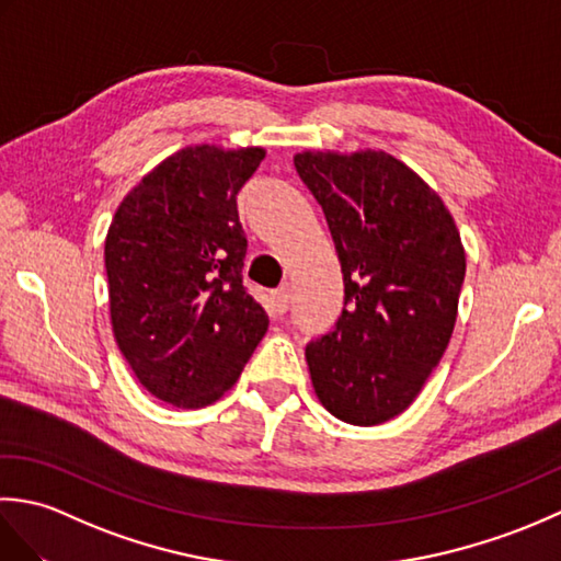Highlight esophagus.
I'll use <instances>...</instances> for the list:
<instances>
[{
    "label": "esophagus",
    "instance_id": "obj_1",
    "mask_svg": "<svg viewBox=\"0 0 561 561\" xmlns=\"http://www.w3.org/2000/svg\"><path fill=\"white\" fill-rule=\"evenodd\" d=\"M272 301H274V308H277L279 313H287L289 311V289L282 287L272 294Z\"/></svg>",
    "mask_w": 561,
    "mask_h": 561
}]
</instances>
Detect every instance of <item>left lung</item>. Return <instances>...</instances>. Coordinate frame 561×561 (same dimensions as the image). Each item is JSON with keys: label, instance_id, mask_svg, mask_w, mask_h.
I'll list each match as a JSON object with an SVG mask.
<instances>
[{"label": "left lung", "instance_id": "8db88e82", "mask_svg": "<svg viewBox=\"0 0 561 561\" xmlns=\"http://www.w3.org/2000/svg\"><path fill=\"white\" fill-rule=\"evenodd\" d=\"M294 165L323 207L344 277L335 330L308 342L318 400L374 426L420 396L458 316L465 250L450 211L386 151H304Z\"/></svg>", "mask_w": 561, "mask_h": 561}]
</instances>
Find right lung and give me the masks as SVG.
<instances>
[{
  "mask_svg": "<svg viewBox=\"0 0 561 561\" xmlns=\"http://www.w3.org/2000/svg\"><path fill=\"white\" fill-rule=\"evenodd\" d=\"M265 149L185 147L117 207L105 236L111 323L137 380L173 408L219 400L270 318L243 287L236 195Z\"/></svg>",
  "mask_w": 561,
  "mask_h": 561,
  "instance_id": "right-lung-1",
  "label": "right lung"
}]
</instances>
